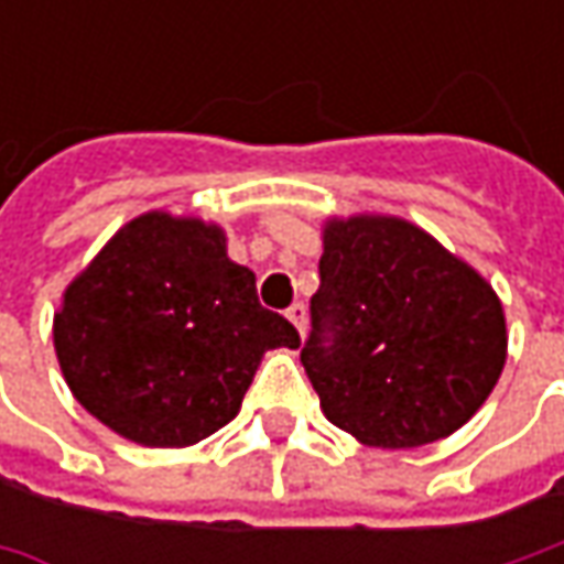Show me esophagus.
<instances>
[{
    "instance_id": "34e87169",
    "label": "esophagus",
    "mask_w": 564,
    "mask_h": 564,
    "mask_svg": "<svg viewBox=\"0 0 564 564\" xmlns=\"http://www.w3.org/2000/svg\"><path fill=\"white\" fill-rule=\"evenodd\" d=\"M285 316H289V319H292V323H294V329H297V333H301V336H304V329H307V307H304V304H301V301H294L292 307H289V311H285Z\"/></svg>"
}]
</instances>
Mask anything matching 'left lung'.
I'll list each match as a JSON object with an SVG mask.
<instances>
[{"instance_id": "8db88e82", "label": "left lung", "mask_w": 564, "mask_h": 564, "mask_svg": "<svg viewBox=\"0 0 564 564\" xmlns=\"http://www.w3.org/2000/svg\"><path fill=\"white\" fill-rule=\"evenodd\" d=\"M506 345L496 292L423 228L326 226L301 364L338 430L377 448L443 440L487 401Z\"/></svg>"}]
</instances>
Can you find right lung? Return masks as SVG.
Listing matches in <instances>:
<instances>
[{
	"label": "right lung",
	"mask_w": 564,
	"mask_h": 564,
	"mask_svg": "<svg viewBox=\"0 0 564 564\" xmlns=\"http://www.w3.org/2000/svg\"><path fill=\"white\" fill-rule=\"evenodd\" d=\"M55 355L75 399L141 445H194L226 426L270 348H297L257 301L223 228L147 213L121 228L62 297Z\"/></svg>",
	"instance_id": "right-lung-1"
}]
</instances>
